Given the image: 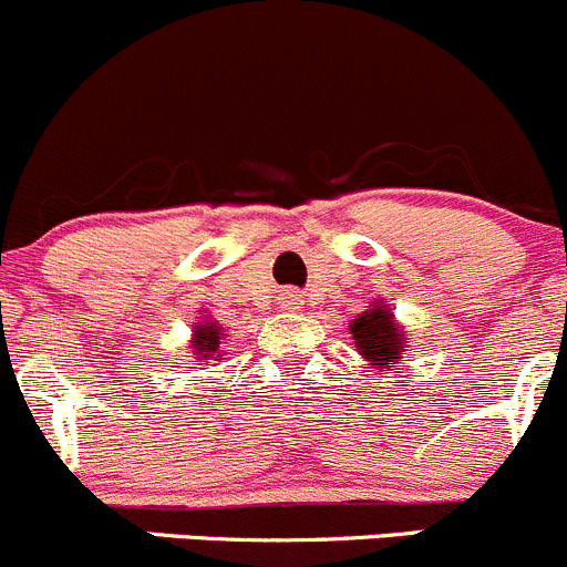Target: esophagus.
<instances>
[{
	"label": "esophagus",
	"instance_id": "34e87169",
	"mask_svg": "<svg viewBox=\"0 0 567 567\" xmlns=\"http://www.w3.org/2000/svg\"><path fill=\"white\" fill-rule=\"evenodd\" d=\"M301 301H305V296H301L299 290H285V293H279V307H282V310H299Z\"/></svg>",
	"mask_w": 567,
	"mask_h": 567
}]
</instances>
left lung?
<instances>
[{"mask_svg": "<svg viewBox=\"0 0 567 567\" xmlns=\"http://www.w3.org/2000/svg\"><path fill=\"white\" fill-rule=\"evenodd\" d=\"M351 337L357 346L359 357L375 370L398 368L405 351L403 326L392 316V307L384 305V299L370 301L364 312H359L351 320Z\"/></svg>", "mask_w": 567, "mask_h": 567, "instance_id": "8db88e82", "label": "left lung"}]
</instances>
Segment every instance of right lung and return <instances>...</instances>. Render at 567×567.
<instances>
[{"instance_id": "add662e5", "label": "right lung", "mask_w": 567, "mask_h": 567, "mask_svg": "<svg viewBox=\"0 0 567 567\" xmlns=\"http://www.w3.org/2000/svg\"><path fill=\"white\" fill-rule=\"evenodd\" d=\"M192 331L194 334H192V340H188V346H192L194 359H197V362H205V359H210V362H219L221 340H225V331H221V326L216 323V320L203 318L194 323Z\"/></svg>"}]
</instances>
